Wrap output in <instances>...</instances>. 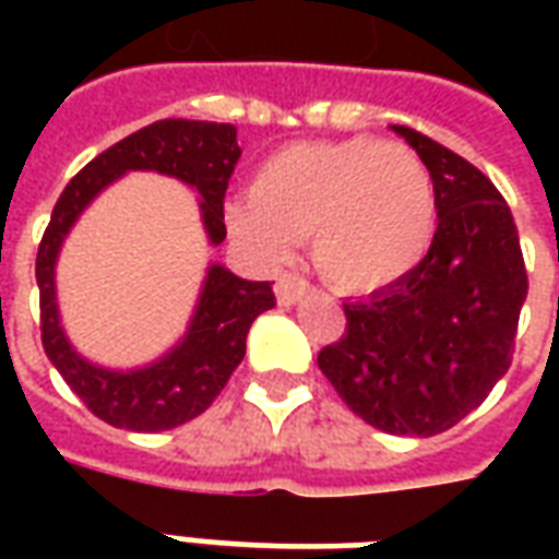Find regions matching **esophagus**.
<instances>
[{"instance_id": "obj_1", "label": "esophagus", "mask_w": 559, "mask_h": 559, "mask_svg": "<svg viewBox=\"0 0 559 559\" xmlns=\"http://www.w3.org/2000/svg\"><path fill=\"white\" fill-rule=\"evenodd\" d=\"M311 293V284L302 278V275H296V272H284L278 281H275V296H278L281 305H296L302 302L305 296Z\"/></svg>"}]
</instances>
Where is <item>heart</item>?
I'll return each instance as SVG.
<instances>
[{"mask_svg": "<svg viewBox=\"0 0 559 559\" xmlns=\"http://www.w3.org/2000/svg\"><path fill=\"white\" fill-rule=\"evenodd\" d=\"M236 239L284 260L302 236L341 293H380L411 278L437 230V191L413 148L377 138L293 143L269 155L251 194L227 209Z\"/></svg>", "mask_w": 559, "mask_h": 559, "instance_id": "1", "label": "heart"}]
</instances>
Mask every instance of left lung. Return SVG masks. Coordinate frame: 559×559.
I'll return each instance as SVG.
<instances>
[{
    "label": "left lung",
    "instance_id": "obj_1",
    "mask_svg": "<svg viewBox=\"0 0 559 559\" xmlns=\"http://www.w3.org/2000/svg\"><path fill=\"white\" fill-rule=\"evenodd\" d=\"M437 191V233L411 278L344 305L317 356L341 401L389 433L433 437L476 411L515 353L527 269L503 194L469 160L407 126Z\"/></svg>",
    "mask_w": 559,
    "mask_h": 559
}]
</instances>
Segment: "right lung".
Instances as JSON below:
<instances>
[{"label":"right lung","mask_w":559,"mask_h":559,"mask_svg":"<svg viewBox=\"0 0 559 559\" xmlns=\"http://www.w3.org/2000/svg\"><path fill=\"white\" fill-rule=\"evenodd\" d=\"M242 155L236 128L224 122L160 119L104 148L66 185L38 245L35 278L41 293V344L71 392L98 419L128 431H170L206 411L245 356V338L257 317L275 305L269 281L236 278L230 269L209 266L194 320L182 344L140 371H107L86 362L68 344L56 311L53 269L59 245L92 197L128 170H158L194 185L203 197V224L212 242H224V194Z\"/></svg>","instance_id":"right-lung-1"}]
</instances>
